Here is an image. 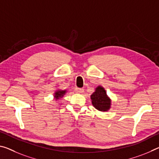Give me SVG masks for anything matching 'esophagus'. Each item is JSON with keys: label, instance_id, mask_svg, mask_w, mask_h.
<instances>
[{"label": "esophagus", "instance_id": "obj_1", "mask_svg": "<svg viewBox=\"0 0 159 159\" xmlns=\"http://www.w3.org/2000/svg\"><path fill=\"white\" fill-rule=\"evenodd\" d=\"M75 92L77 93H83L84 91V89H79V88H75Z\"/></svg>", "mask_w": 159, "mask_h": 159}]
</instances>
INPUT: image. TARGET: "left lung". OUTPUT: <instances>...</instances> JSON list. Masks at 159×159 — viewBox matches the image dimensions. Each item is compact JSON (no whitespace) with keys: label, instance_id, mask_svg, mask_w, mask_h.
<instances>
[{"label":"left lung","instance_id":"1","mask_svg":"<svg viewBox=\"0 0 159 159\" xmlns=\"http://www.w3.org/2000/svg\"><path fill=\"white\" fill-rule=\"evenodd\" d=\"M92 104L100 111H107L110 109V100L107 96L106 92L102 87L98 86L90 96Z\"/></svg>","mask_w":159,"mask_h":159}]
</instances>
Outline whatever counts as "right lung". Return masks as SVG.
Returning <instances> with one entry per match:
<instances>
[{
    "instance_id": "obj_1",
    "label": "right lung",
    "mask_w": 159,
    "mask_h": 159,
    "mask_svg": "<svg viewBox=\"0 0 159 159\" xmlns=\"http://www.w3.org/2000/svg\"><path fill=\"white\" fill-rule=\"evenodd\" d=\"M65 93H66V90H58V91L55 93V98L57 99H59V98L62 97L65 94Z\"/></svg>"
}]
</instances>
